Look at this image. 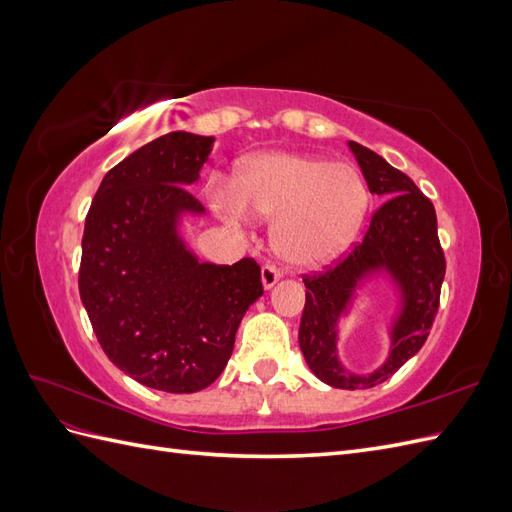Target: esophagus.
<instances>
[{"label":"esophagus","instance_id":"1","mask_svg":"<svg viewBox=\"0 0 512 512\" xmlns=\"http://www.w3.org/2000/svg\"><path fill=\"white\" fill-rule=\"evenodd\" d=\"M280 277H282V273L277 271L273 265H265V267H262V271H260L262 288H265V290H271L277 282H280Z\"/></svg>","mask_w":512,"mask_h":512}]
</instances>
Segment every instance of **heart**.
I'll list each match as a JSON object with an SVG mask.
<instances>
[{
  "instance_id": "1",
  "label": "heart",
  "mask_w": 512,
  "mask_h": 512,
  "mask_svg": "<svg viewBox=\"0 0 512 512\" xmlns=\"http://www.w3.org/2000/svg\"><path fill=\"white\" fill-rule=\"evenodd\" d=\"M209 198L230 224H245L247 213L273 220V252L297 269H316L344 254L369 209V190L352 166L292 151L243 160L232 183L211 181Z\"/></svg>"
}]
</instances>
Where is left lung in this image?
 Listing matches in <instances>:
<instances>
[{"label":"left lung","mask_w":512,"mask_h":512,"mask_svg":"<svg viewBox=\"0 0 512 512\" xmlns=\"http://www.w3.org/2000/svg\"><path fill=\"white\" fill-rule=\"evenodd\" d=\"M371 194L386 203L371 215L369 228L352 254L322 275L305 277V307L299 346L309 369L335 389H371L423 348L438 314L446 260L438 241L431 200L414 181L371 149L350 141ZM374 276H386L400 303L390 328L392 346L385 363L369 375H354L338 361V322L349 315L358 290Z\"/></svg>","instance_id":"obj_1"}]
</instances>
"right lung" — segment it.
Instances as JSON below:
<instances>
[{"label":"right lung","instance_id":"obj_1","mask_svg":"<svg viewBox=\"0 0 512 512\" xmlns=\"http://www.w3.org/2000/svg\"><path fill=\"white\" fill-rule=\"evenodd\" d=\"M213 136L170 132L104 175L83 232L79 292L98 342L149 389L196 393L224 371L239 324L262 297L260 267L200 262L181 237L205 207L188 192Z\"/></svg>","mask_w":512,"mask_h":512}]
</instances>
